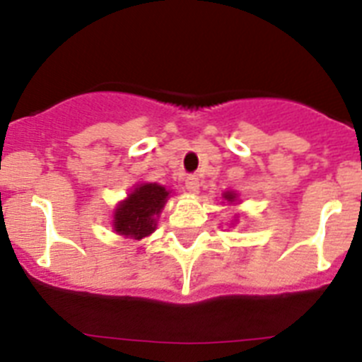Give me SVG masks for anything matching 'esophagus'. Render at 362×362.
I'll use <instances>...</instances> for the list:
<instances>
[{"label": "esophagus", "instance_id": "esophagus-1", "mask_svg": "<svg viewBox=\"0 0 362 362\" xmlns=\"http://www.w3.org/2000/svg\"><path fill=\"white\" fill-rule=\"evenodd\" d=\"M185 188H187L188 192H192V194H196V192L199 190V179H197V175H188V177L185 179Z\"/></svg>", "mask_w": 362, "mask_h": 362}]
</instances>
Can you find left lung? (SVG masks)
<instances>
[{"label":"left lung","mask_w":362,"mask_h":362,"mask_svg":"<svg viewBox=\"0 0 362 362\" xmlns=\"http://www.w3.org/2000/svg\"><path fill=\"white\" fill-rule=\"evenodd\" d=\"M233 197H235V196H233L232 192H226V194H225V199H228V201H233Z\"/></svg>","instance_id":"1"}]
</instances>
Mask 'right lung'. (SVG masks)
<instances>
[{
    "label": "right lung",
    "instance_id": "obj_1",
    "mask_svg": "<svg viewBox=\"0 0 362 362\" xmlns=\"http://www.w3.org/2000/svg\"><path fill=\"white\" fill-rule=\"evenodd\" d=\"M170 192L156 183L139 185L116 209L114 230L121 235L143 239L156 230V217L159 216Z\"/></svg>",
    "mask_w": 362,
    "mask_h": 362
}]
</instances>
